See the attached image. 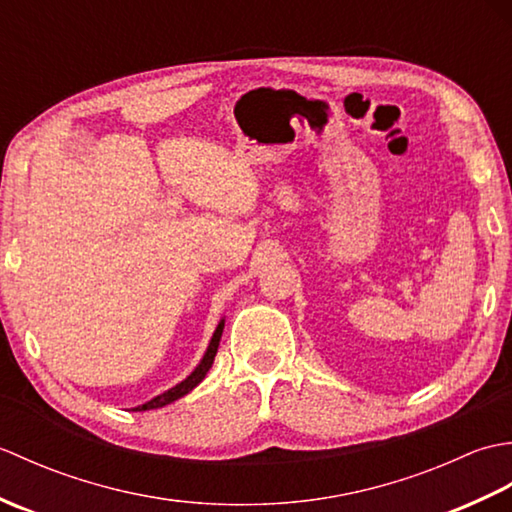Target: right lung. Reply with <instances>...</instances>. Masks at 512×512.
Instances as JSON below:
<instances>
[{
  "mask_svg": "<svg viewBox=\"0 0 512 512\" xmlns=\"http://www.w3.org/2000/svg\"><path fill=\"white\" fill-rule=\"evenodd\" d=\"M222 332H224V319H222L220 323H217V328H215V332H213V336H211V343H209V347H206V352H204V356H202V361L198 363V367H195L193 372H191L187 378L182 380V383H178L176 387H171V389H167V391H162L160 396L151 398L149 402H145V405H138V407H134V411L160 409V407H165V405H171L173 400H178V398H182V396H187L191 389L198 387V385L202 383V380H204L206 372H209V369H211L213 361H215V354H217V347H220Z\"/></svg>",
  "mask_w": 512,
  "mask_h": 512,
  "instance_id": "add662e5",
  "label": "right lung"
}]
</instances>
